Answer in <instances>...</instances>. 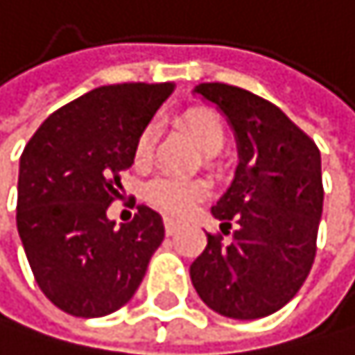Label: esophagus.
Masks as SVG:
<instances>
[{
  "label": "esophagus",
  "mask_w": 355,
  "mask_h": 355,
  "mask_svg": "<svg viewBox=\"0 0 355 355\" xmlns=\"http://www.w3.org/2000/svg\"><path fill=\"white\" fill-rule=\"evenodd\" d=\"M164 224H166V232H168V235H174V232L179 230V226H181L179 220H174V218H166Z\"/></svg>",
  "instance_id": "esophagus-1"
}]
</instances>
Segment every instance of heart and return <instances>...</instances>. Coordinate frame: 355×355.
Instances as JSON below:
<instances>
[{
  "mask_svg": "<svg viewBox=\"0 0 355 355\" xmlns=\"http://www.w3.org/2000/svg\"><path fill=\"white\" fill-rule=\"evenodd\" d=\"M183 125H185L187 133L191 135L193 144L205 155H216L222 150V146L226 142V131H224L222 120L213 112L189 110L183 116ZM153 144H155V129L144 127L139 131V135L135 139V146H133L135 164H146L150 159ZM205 193H207V187L200 181L168 179V176L155 179L146 187V198L153 205L162 207L164 211L174 213V216H183V213H187Z\"/></svg>",
  "mask_w": 355,
  "mask_h": 355,
  "instance_id": "heart-1",
  "label": "heart"
}]
</instances>
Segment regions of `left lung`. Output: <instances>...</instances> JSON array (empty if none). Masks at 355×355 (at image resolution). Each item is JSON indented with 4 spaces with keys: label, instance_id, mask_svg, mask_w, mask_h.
<instances>
[{
    "label": "left lung",
    "instance_id": "8db88e82",
    "mask_svg": "<svg viewBox=\"0 0 355 355\" xmlns=\"http://www.w3.org/2000/svg\"><path fill=\"white\" fill-rule=\"evenodd\" d=\"M226 118L239 164L211 207L220 230L189 267L200 300L230 319H261L291 302L309 276L323 211L321 153L282 110L226 83L193 88Z\"/></svg>",
    "mask_w": 355,
    "mask_h": 355
}]
</instances>
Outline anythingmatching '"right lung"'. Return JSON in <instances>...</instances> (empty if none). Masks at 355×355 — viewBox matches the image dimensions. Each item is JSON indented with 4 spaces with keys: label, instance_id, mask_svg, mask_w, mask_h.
<instances>
[{
    "label": "right lung",
    "instance_id": "add662e5",
    "mask_svg": "<svg viewBox=\"0 0 355 355\" xmlns=\"http://www.w3.org/2000/svg\"><path fill=\"white\" fill-rule=\"evenodd\" d=\"M174 83L101 86L53 112L19 162L17 230L40 291L73 317H105L125 306L164 241L157 211L137 207L116 226L107 207L135 139Z\"/></svg>",
    "mask_w": 355,
    "mask_h": 355
}]
</instances>
